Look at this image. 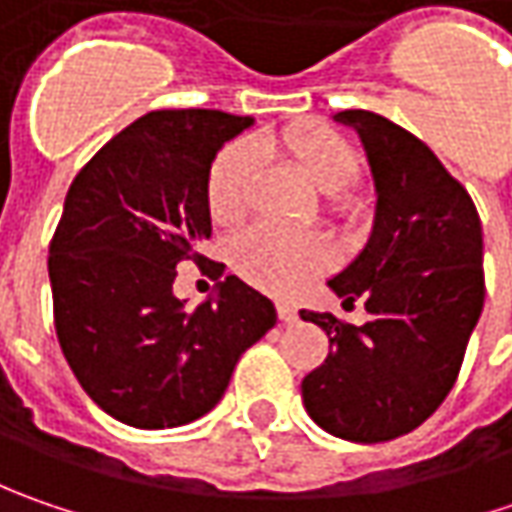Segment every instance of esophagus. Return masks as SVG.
Here are the masks:
<instances>
[{
    "label": "esophagus",
    "instance_id": "esophagus-1",
    "mask_svg": "<svg viewBox=\"0 0 512 512\" xmlns=\"http://www.w3.org/2000/svg\"><path fill=\"white\" fill-rule=\"evenodd\" d=\"M276 313H279V319H282L285 325H293V322L299 319V313H296V307L287 305V302H279V305H276Z\"/></svg>",
    "mask_w": 512,
    "mask_h": 512
}]
</instances>
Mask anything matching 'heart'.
Wrapping results in <instances>:
<instances>
[{
	"mask_svg": "<svg viewBox=\"0 0 512 512\" xmlns=\"http://www.w3.org/2000/svg\"><path fill=\"white\" fill-rule=\"evenodd\" d=\"M253 150L296 165L310 179V185L322 190L330 213L353 216L362 210V193L350 182L359 170V153L333 125L319 119H296L282 128L259 133L253 139ZM253 150L245 142H233L210 162L205 207L216 227H233L245 219L247 193L256 170ZM230 262L250 285L276 296H290L333 265V250L322 236L285 233L262 225L233 242Z\"/></svg>",
	"mask_w": 512,
	"mask_h": 512,
	"instance_id": "1",
	"label": "heart"
}]
</instances>
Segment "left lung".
<instances>
[{"instance_id": "left-lung-1", "label": "left lung", "mask_w": 512, "mask_h": 512, "mask_svg": "<svg viewBox=\"0 0 512 512\" xmlns=\"http://www.w3.org/2000/svg\"><path fill=\"white\" fill-rule=\"evenodd\" d=\"M359 130L379 205L370 242L327 285L367 322L302 310L330 353L302 382L310 419L347 442H390L436 413L459 379L482 316V222L464 185L419 136L370 110L336 116Z\"/></svg>"}]
</instances>
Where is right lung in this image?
Listing matches in <instances>:
<instances>
[{
  "label": "right lung",
  "mask_w": 512,
  "mask_h": 512,
  "mask_svg": "<svg viewBox=\"0 0 512 512\" xmlns=\"http://www.w3.org/2000/svg\"><path fill=\"white\" fill-rule=\"evenodd\" d=\"M253 119L150 110L76 173L48 256L56 339L82 390L130 427L193 422L276 325V310L227 276L219 299L185 310L176 265L207 262L205 179L216 150ZM225 267V265H222Z\"/></svg>",
  "instance_id": "1"
}]
</instances>
